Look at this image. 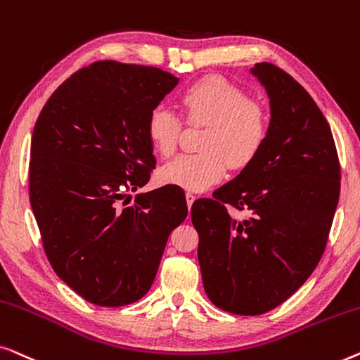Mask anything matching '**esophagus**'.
<instances>
[{
	"label": "esophagus",
	"instance_id": "34e87169",
	"mask_svg": "<svg viewBox=\"0 0 360 360\" xmlns=\"http://www.w3.org/2000/svg\"><path fill=\"white\" fill-rule=\"evenodd\" d=\"M186 200H187V207H192V204H194V200H195V194L194 192H186Z\"/></svg>",
	"mask_w": 360,
	"mask_h": 360
}]
</instances>
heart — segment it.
I'll return each mask as SVG.
<instances>
[{"instance_id":"heart-1","label":"heart","mask_w":360,"mask_h":360,"mask_svg":"<svg viewBox=\"0 0 360 360\" xmlns=\"http://www.w3.org/2000/svg\"><path fill=\"white\" fill-rule=\"evenodd\" d=\"M181 105L189 125H202L200 153L181 155L161 166L163 184L189 191H204L224 179L226 168L250 166L264 148L269 136V114L261 103L224 78L209 77L187 86ZM182 120L168 105H156L146 119L151 148L171 156L178 148Z\"/></svg>"}]
</instances>
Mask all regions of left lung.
Wrapping results in <instances>:
<instances>
[{
    "label": "left lung",
    "mask_w": 360,
    "mask_h": 360,
    "mask_svg": "<svg viewBox=\"0 0 360 360\" xmlns=\"http://www.w3.org/2000/svg\"><path fill=\"white\" fill-rule=\"evenodd\" d=\"M251 72L271 99L269 136L250 166L192 204L207 297L256 316L300 288L325 252L341 191L330 124L311 96L272 63ZM246 211L236 219L228 207Z\"/></svg>",
    "instance_id": "obj_1"
}]
</instances>
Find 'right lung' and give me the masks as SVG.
I'll list each match as a JSON object with an SVG mask.
<instances>
[{"mask_svg": "<svg viewBox=\"0 0 360 360\" xmlns=\"http://www.w3.org/2000/svg\"><path fill=\"white\" fill-rule=\"evenodd\" d=\"M176 84L161 68L101 60L63 81L35 122L29 197L44 251L94 305L140 300L187 217L184 192L171 184L127 205L156 165L146 119Z\"/></svg>", "mask_w": 360, "mask_h": 360, "instance_id": "1", "label": "right lung"}]
</instances>
